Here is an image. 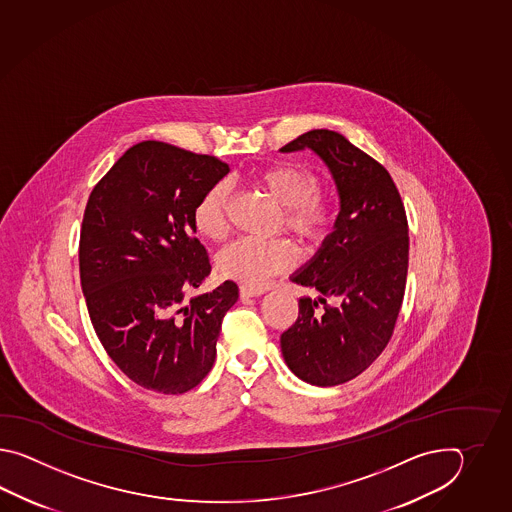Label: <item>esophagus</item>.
<instances>
[{"label":"esophagus","instance_id":"34e87169","mask_svg":"<svg viewBox=\"0 0 512 512\" xmlns=\"http://www.w3.org/2000/svg\"><path fill=\"white\" fill-rule=\"evenodd\" d=\"M265 293L263 287H256V285H241L240 294L243 298H251V296H261Z\"/></svg>","mask_w":512,"mask_h":512}]
</instances>
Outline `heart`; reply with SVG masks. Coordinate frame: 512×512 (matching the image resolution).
Here are the masks:
<instances>
[{
	"mask_svg": "<svg viewBox=\"0 0 512 512\" xmlns=\"http://www.w3.org/2000/svg\"><path fill=\"white\" fill-rule=\"evenodd\" d=\"M254 185L283 208L285 229L300 240L318 243L333 225V207L316 196L320 181L313 172L294 164H272L254 175ZM229 186L214 183L194 208V225L208 240H221L229 230ZM296 249L287 240L261 241L241 238L219 252L218 271L223 278L258 285L272 274L287 271L296 263Z\"/></svg>",
	"mask_w": 512,
	"mask_h": 512,
	"instance_id": "b5f03b06",
	"label": "heart"
}]
</instances>
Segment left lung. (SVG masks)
<instances>
[{"label":"left lung","instance_id":"left-lung-1","mask_svg":"<svg viewBox=\"0 0 512 512\" xmlns=\"http://www.w3.org/2000/svg\"><path fill=\"white\" fill-rule=\"evenodd\" d=\"M302 150L326 164L338 216L315 256L291 276L318 296L298 300V318L280 346L298 379L337 386L366 370L392 338L408 274V221L386 168L344 135L311 130L280 148Z\"/></svg>","mask_w":512,"mask_h":512}]
</instances>
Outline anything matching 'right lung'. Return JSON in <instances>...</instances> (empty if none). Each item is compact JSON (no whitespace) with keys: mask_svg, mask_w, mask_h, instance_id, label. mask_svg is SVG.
Listing matches in <instances>:
<instances>
[{"mask_svg":"<svg viewBox=\"0 0 512 512\" xmlns=\"http://www.w3.org/2000/svg\"><path fill=\"white\" fill-rule=\"evenodd\" d=\"M212 155L144 141L111 166L87 201L80 283L100 344L146 390L196 388L216 359L221 320L238 285L192 296L212 271L196 238L199 197L229 174Z\"/></svg>","mask_w":512,"mask_h":512,"instance_id":"add662e5","label":"right lung"}]
</instances>
